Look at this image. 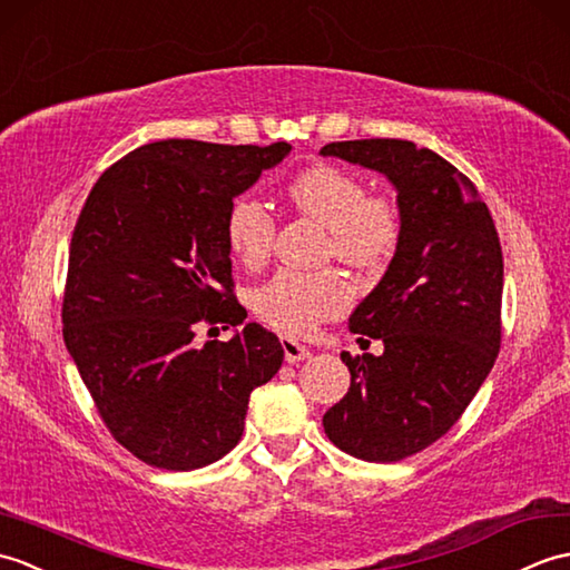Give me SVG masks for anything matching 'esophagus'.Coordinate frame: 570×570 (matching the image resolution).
Listing matches in <instances>:
<instances>
[{
  "label": "esophagus",
  "mask_w": 570,
  "mask_h": 570,
  "mask_svg": "<svg viewBox=\"0 0 570 570\" xmlns=\"http://www.w3.org/2000/svg\"><path fill=\"white\" fill-rule=\"evenodd\" d=\"M283 351H285V361L287 363H299L309 358V348L297 344L295 338H283Z\"/></svg>",
  "instance_id": "1"
}]
</instances>
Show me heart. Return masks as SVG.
Here are the masks:
<instances>
[{
	"label": "heart",
	"mask_w": 570,
	"mask_h": 570,
	"mask_svg": "<svg viewBox=\"0 0 570 570\" xmlns=\"http://www.w3.org/2000/svg\"><path fill=\"white\" fill-rule=\"evenodd\" d=\"M289 202L305 217L326 226V256L348 268L375 271L395 256L402 217L387 193H365L356 173L332 163H314L287 187ZM277 222L263 199L244 195L226 212V242L248 268L271 258ZM353 302L351 283L334 268H281L250 293L256 317L285 336H309L320 324L336 320Z\"/></svg>",
	"instance_id": "heart-1"
}]
</instances>
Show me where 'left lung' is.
Listing matches in <instances>:
<instances>
[{
  "mask_svg": "<svg viewBox=\"0 0 570 570\" xmlns=\"http://www.w3.org/2000/svg\"><path fill=\"white\" fill-rule=\"evenodd\" d=\"M387 175L402 236L381 283L348 328L383 338L381 356L341 353L351 387L324 414V432L351 456L392 463L432 446L461 420L502 341V248L471 178L429 148L400 138L326 144Z\"/></svg>",
  "mask_w": 570,
  "mask_h": 570,
  "instance_id": "1",
  "label": "left lung"
}]
</instances>
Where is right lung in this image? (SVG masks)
Masks as SVG:
<instances>
[{"label":"right lung","instance_id":"add662e5","mask_svg":"<svg viewBox=\"0 0 570 570\" xmlns=\"http://www.w3.org/2000/svg\"><path fill=\"white\" fill-rule=\"evenodd\" d=\"M287 141L224 146L168 138L109 166L75 224L62 338L109 434L138 461L195 471L244 434L253 387L283 346L234 295L226 212L289 154Z\"/></svg>","mask_w":570,"mask_h":570}]
</instances>
